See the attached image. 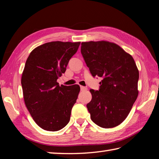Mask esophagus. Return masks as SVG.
I'll return each instance as SVG.
<instances>
[{"mask_svg":"<svg viewBox=\"0 0 159 159\" xmlns=\"http://www.w3.org/2000/svg\"><path fill=\"white\" fill-rule=\"evenodd\" d=\"M87 90V88L86 87H84V86H80V90Z\"/></svg>","mask_w":159,"mask_h":159,"instance_id":"obj_1","label":"esophagus"}]
</instances>
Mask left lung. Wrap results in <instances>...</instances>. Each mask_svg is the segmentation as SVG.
Segmentation results:
<instances>
[{
    "mask_svg": "<svg viewBox=\"0 0 159 159\" xmlns=\"http://www.w3.org/2000/svg\"><path fill=\"white\" fill-rule=\"evenodd\" d=\"M82 56L93 77H102L98 90H90V118L103 128L120 125L138 96L139 70L132 57L106 41L82 42Z\"/></svg>",
    "mask_w": 159,
    "mask_h": 159,
    "instance_id": "left-lung-1",
    "label": "left lung"
}]
</instances>
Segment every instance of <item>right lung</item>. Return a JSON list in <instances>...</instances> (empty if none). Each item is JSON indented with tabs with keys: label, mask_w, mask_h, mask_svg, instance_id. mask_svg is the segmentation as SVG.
Returning a JSON list of instances; mask_svg holds the SVG:
<instances>
[{
	"label": "right lung",
	"mask_w": 159,
	"mask_h": 159,
	"mask_svg": "<svg viewBox=\"0 0 159 159\" xmlns=\"http://www.w3.org/2000/svg\"><path fill=\"white\" fill-rule=\"evenodd\" d=\"M80 42H47L35 48L27 58L21 84L25 105L36 124L56 132L69 122L80 91L79 85L57 83L76 53Z\"/></svg>",
	"instance_id": "right-lung-1"
}]
</instances>
